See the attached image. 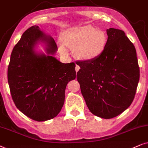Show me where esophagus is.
<instances>
[{
	"instance_id": "esophagus-1",
	"label": "esophagus",
	"mask_w": 148,
	"mask_h": 148,
	"mask_svg": "<svg viewBox=\"0 0 148 148\" xmlns=\"http://www.w3.org/2000/svg\"><path fill=\"white\" fill-rule=\"evenodd\" d=\"M79 69H80V67H79V66H78V65H76V68H75V70H76V72H77L78 70H79Z\"/></svg>"
}]
</instances>
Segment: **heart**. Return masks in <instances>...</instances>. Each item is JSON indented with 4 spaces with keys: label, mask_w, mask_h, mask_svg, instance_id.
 <instances>
[{
    "label": "heart",
    "mask_w": 148,
    "mask_h": 148,
    "mask_svg": "<svg viewBox=\"0 0 148 148\" xmlns=\"http://www.w3.org/2000/svg\"><path fill=\"white\" fill-rule=\"evenodd\" d=\"M63 41L59 42V50L62 54H70L67 47L73 49L76 58L83 61L96 60L102 55L107 46L108 36L102 29L90 25L71 27L63 34Z\"/></svg>",
    "instance_id": "b5f03b06"
}]
</instances>
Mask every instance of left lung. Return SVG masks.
<instances>
[{
    "instance_id": "8db88e82",
    "label": "left lung",
    "mask_w": 148,
    "mask_h": 148,
    "mask_svg": "<svg viewBox=\"0 0 148 148\" xmlns=\"http://www.w3.org/2000/svg\"><path fill=\"white\" fill-rule=\"evenodd\" d=\"M108 41L100 57L79 61L77 80L86 106L102 119L114 118L127 109L135 97L139 67L135 47L124 31L108 29Z\"/></svg>"
}]
</instances>
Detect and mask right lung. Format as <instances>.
I'll use <instances>...</instances> for the list:
<instances>
[{
  "label": "right lung",
  "instance_id": "obj_1",
  "mask_svg": "<svg viewBox=\"0 0 148 148\" xmlns=\"http://www.w3.org/2000/svg\"><path fill=\"white\" fill-rule=\"evenodd\" d=\"M39 43L46 54L37 52ZM56 41L37 25L25 30L11 55L8 82L17 109L29 119L46 121L57 116L64 106L67 84L76 78L74 63L64 64L53 57Z\"/></svg>",
  "mask_w": 148,
  "mask_h": 148
}]
</instances>
